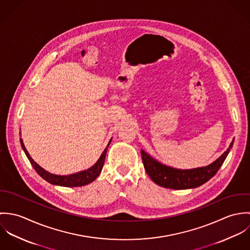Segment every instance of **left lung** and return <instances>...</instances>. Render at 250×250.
<instances>
[{
  "label": "left lung",
  "instance_id": "8db88e82",
  "mask_svg": "<svg viewBox=\"0 0 250 250\" xmlns=\"http://www.w3.org/2000/svg\"><path fill=\"white\" fill-rule=\"evenodd\" d=\"M233 143L234 140L230 144L229 148L216 161L205 167L186 170L172 168L160 164L142 150L143 166L149 177L161 187L172 189L197 188L214 177L225 161L230 149L233 146Z\"/></svg>",
  "mask_w": 250,
  "mask_h": 250
}]
</instances>
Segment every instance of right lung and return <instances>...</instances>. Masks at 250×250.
I'll return each instance as SVG.
<instances>
[{
    "mask_svg": "<svg viewBox=\"0 0 250 250\" xmlns=\"http://www.w3.org/2000/svg\"><path fill=\"white\" fill-rule=\"evenodd\" d=\"M111 141V140H110ZM107 144V146L110 143ZM21 146L25 152V154L27 155L30 163L32 164V166L34 167V168L36 169V172L38 173V175H40L44 180H46L48 183L53 184V185H57V186H62V187H81V186H85L91 182H93L95 179L97 178L103 168L104 166V162H105V158H106V154H107V146L105 148L104 152L102 153L100 159L97 161V163L90 168H88L87 170L82 171V172H78L72 175H67V176H60V175H55V174H51L49 172H47L46 170H44L42 167H40L36 162L32 159V157L30 156V154L28 153L23 141L21 140Z\"/></svg>",
    "mask_w": 250,
    "mask_h": 250,
    "instance_id": "right-lung-1",
    "label": "right lung"
}]
</instances>
